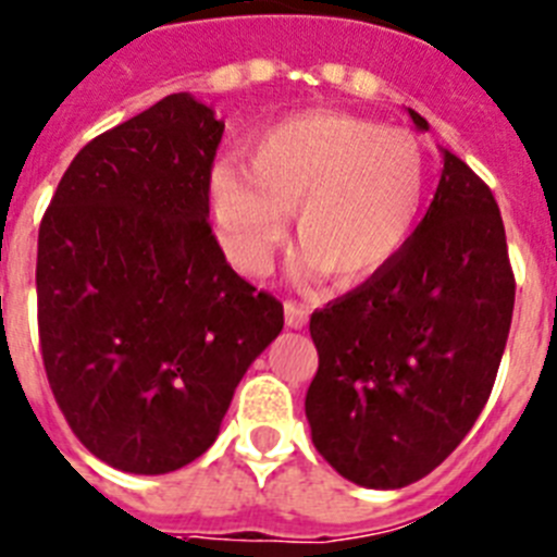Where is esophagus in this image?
<instances>
[{"instance_id": "esophagus-1", "label": "esophagus", "mask_w": 557, "mask_h": 557, "mask_svg": "<svg viewBox=\"0 0 557 557\" xmlns=\"http://www.w3.org/2000/svg\"><path fill=\"white\" fill-rule=\"evenodd\" d=\"M307 309L295 301H284V321H287L289 329H304L307 326Z\"/></svg>"}]
</instances>
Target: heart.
<instances>
[{
  "label": "heart",
  "instance_id": "obj_1",
  "mask_svg": "<svg viewBox=\"0 0 557 557\" xmlns=\"http://www.w3.org/2000/svg\"><path fill=\"white\" fill-rule=\"evenodd\" d=\"M424 195L426 161L410 133L339 111L275 122L245 164L209 175L211 223L236 270L268 273L295 209V273L332 270L339 284L368 282L407 248Z\"/></svg>",
  "mask_w": 557,
  "mask_h": 557
}]
</instances>
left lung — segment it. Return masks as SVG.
Returning <instances> with one entry per match:
<instances>
[{
	"label": "left lung",
	"instance_id": "left-lung-1",
	"mask_svg": "<svg viewBox=\"0 0 557 557\" xmlns=\"http://www.w3.org/2000/svg\"><path fill=\"white\" fill-rule=\"evenodd\" d=\"M441 152V184L407 248L309 321L312 444L366 488H405L460 446L508 343L516 282L499 206L466 161Z\"/></svg>",
	"mask_w": 557,
	"mask_h": 557
}]
</instances>
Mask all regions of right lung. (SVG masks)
Segmentation results:
<instances>
[{"label":"right lung","mask_w":557,"mask_h":557,"mask_svg":"<svg viewBox=\"0 0 557 557\" xmlns=\"http://www.w3.org/2000/svg\"><path fill=\"white\" fill-rule=\"evenodd\" d=\"M223 122L170 95L88 141L38 228L49 387L95 457L166 474L220 435L284 307L231 270L209 225Z\"/></svg>","instance_id":"right-lung-1"}]
</instances>
